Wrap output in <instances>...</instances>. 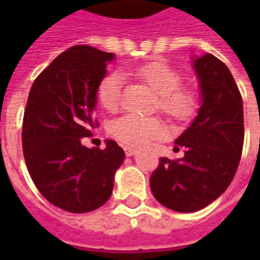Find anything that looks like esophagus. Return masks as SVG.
<instances>
[{
  "mask_svg": "<svg viewBox=\"0 0 260 260\" xmlns=\"http://www.w3.org/2000/svg\"><path fill=\"white\" fill-rule=\"evenodd\" d=\"M124 150H125V154H126L128 157H131V156H134V154H135V153H136L135 149H131V147H125Z\"/></svg>",
  "mask_w": 260,
  "mask_h": 260,
  "instance_id": "34e87169",
  "label": "esophagus"
}]
</instances>
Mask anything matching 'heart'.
Segmentation results:
<instances>
[{
	"label": "heart",
	"instance_id": "obj_1",
	"mask_svg": "<svg viewBox=\"0 0 260 260\" xmlns=\"http://www.w3.org/2000/svg\"><path fill=\"white\" fill-rule=\"evenodd\" d=\"M135 75L145 80L158 94L157 107L170 118L178 122L191 119L198 108V93L189 86H182L181 74L166 62L153 61L135 69ZM124 78L118 72L106 75L97 86V97L103 107L115 111L121 104ZM110 135L129 147L149 146L152 142L163 139L167 129L157 117H142L125 114L110 124Z\"/></svg>",
	"mask_w": 260,
	"mask_h": 260
}]
</instances>
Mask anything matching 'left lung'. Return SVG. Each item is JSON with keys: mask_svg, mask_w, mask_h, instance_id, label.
I'll list each match as a JSON object with an SVG mask.
<instances>
[{"mask_svg": "<svg viewBox=\"0 0 260 260\" xmlns=\"http://www.w3.org/2000/svg\"><path fill=\"white\" fill-rule=\"evenodd\" d=\"M193 67L203 103L175 141V147H184V157H161L150 175L154 198L181 213L201 210L229 188L244 145L242 97L230 69L212 54L193 59Z\"/></svg>", "mask_w": 260, "mask_h": 260, "instance_id": "1", "label": "left lung"}]
</instances>
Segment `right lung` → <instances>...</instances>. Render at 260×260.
I'll list each match as a JSON object with an SVG mask.
<instances>
[{
	"mask_svg": "<svg viewBox=\"0 0 260 260\" xmlns=\"http://www.w3.org/2000/svg\"><path fill=\"white\" fill-rule=\"evenodd\" d=\"M113 58V53L74 46L37 76L29 91L22 124L26 167L39 192L67 212L103 206L124 161V150L115 141L108 139L104 149L80 143L99 126L97 86Z\"/></svg>",
	"mask_w": 260,
	"mask_h": 260,
	"instance_id": "obj_1",
	"label": "right lung"
}]
</instances>
